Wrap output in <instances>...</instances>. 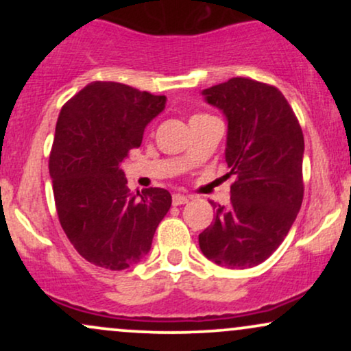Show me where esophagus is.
<instances>
[{
    "mask_svg": "<svg viewBox=\"0 0 351 351\" xmlns=\"http://www.w3.org/2000/svg\"><path fill=\"white\" fill-rule=\"evenodd\" d=\"M188 201H189L188 196L181 195V193H175V195H173V204H175V206H180V204L188 203Z\"/></svg>",
    "mask_w": 351,
    "mask_h": 351,
    "instance_id": "obj_1",
    "label": "esophagus"
}]
</instances>
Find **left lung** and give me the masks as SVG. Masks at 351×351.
Listing matches in <instances>:
<instances>
[{"label": "left lung", "mask_w": 351, "mask_h": 351, "mask_svg": "<svg viewBox=\"0 0 351 351\" xmlns=\"http://www.w3.org/2000/svg\"><path fill=\"white\" fill-rule=\"evenodd\" d=\"M201 95L226 119L224 158L237 180L231 204H215L199 249L221 267H254L279 247L300 209L304 135L282 92L267 84L232 77Z\"/></svg>", "instance_id": "1"}]
</instances>
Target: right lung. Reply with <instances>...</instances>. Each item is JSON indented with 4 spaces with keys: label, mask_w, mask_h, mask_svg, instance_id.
<instances>
[{
    "label": "right lung",
    "mask_w": 351,
    "mask_h": 351,
    "mask_svg": "<svg viewBox=\"0 0 351 351\" xmlns=\"http://www.w3.org/2000/svg\"><path fill=\"white\" fill-rule=\"evenodd\" d=\"M165 106V95L90 82L60 110L49 156L56 208L75 251L99 267L140 263L171 206L163 188L132 193L120 168Z\"/></svg>",
    "instance_id": "right-lung-1"
}]
</instances>
